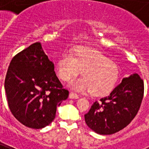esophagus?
I'll list each match as a JSON object with an SVG mask.
<instances>
[{
    "label": "esophagus",
    "instance_id": "esophagus-1",
    "mask_svg": "<svg viewBox=\"0 0 149 149\" xmlns=\"http://www.w3.org/2000/svg\"><path fill=\"white\" fill-rule=\"evenodd\" d=\"M69 97L70 98H71V99H78L79 98V95L78 94H74V93H70V94H69Z\"/></svg>",
    "mask_w": 149,
    "mask_h": 149
}]
</instances>
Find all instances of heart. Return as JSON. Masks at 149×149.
<instances>
[{
    "instance_id": "heart-1",
    "label": "heart",
    "mask_w": 149,
    "mask_h": 149,
    "mask_svg": "<svg viewBox=\"0 0 149 149\" xmlns=\"http://www.w3.org/2000/svg\"><path fill=\"white\" fill-rule=\"evenodd\" d=\"M59 78L69 81L80 74L83 76L74 79L70 87L78 92L91 91L95 96H104L114 88L119 78L118 66L96 50L78 47L73 54L65 52L57 62Z\"/></svg>"
}]
</instances>
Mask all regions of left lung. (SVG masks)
Instances as JSON below:
<instances>
[{
    "label": "left lung",
    "instance_id": "left-lung-1",
    "mask_svg": "<svg viewBox=\"0 0 149 149\" xmlns=\"http://www.w3.org/2000/svg\"><path fill=\"white\" fill-rule=\"evenodd\" d=\"M144 96V82L136 73L124 78L109 96L95 102L85 114L88 127L97 134L123 130L137 113Z\"/></svg>",
    "mask_w": 149,
    "mask_h": 149
}]
</instances>
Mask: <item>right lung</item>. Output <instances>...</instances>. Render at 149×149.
Masks as SVG:
<instances>
[{
    "label": "right lung",
    "instance_id": "add662e5",
    "mask_svg": "<svg viewBox=\"0 0 149 149\" xmlns=\"http://www.w3.org/2000/svg\"><path fill=\"white\" fill-rule=\"evenodd\" d=\"M5 90L12 113L24 125L42 129L55 118L57 107L68 97L55 66L37 42L15 55L8 69Z\"/></svg>",
    "mask_w": 149,
    "mask_h": 149
}]
</instances>
